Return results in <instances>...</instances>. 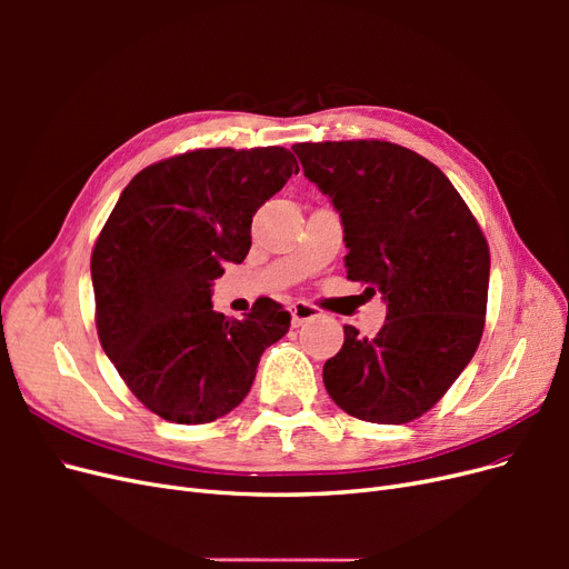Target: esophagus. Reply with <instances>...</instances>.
Masks as SVG:
<instances>
[{
    "mask_svg": "<svg viewBox=\"0 0 569 569\" xmlns=\"http://www.w3.org/2000/svg\"><path fill=\"white\" fill-rule=\"evenodd\" d=\"M316 316H318V308L313 303H308V301L291 303V325H295V327H299L308 320H313Z\"/></svg>",
    "mask_w": 569,
    "mask_h": 569,
    "instance_id": "34e87169",
    "label": "esophagus"
}]
</instances>
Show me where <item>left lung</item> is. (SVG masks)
I'll list each match as a JSON object with an SVG mask.
<instances>
[{
	"label": "left lung",
	"mask_w": 569,
	"mask_h": 569,
	"mask_svg": "<svg viewBox=\"0 0 569 569\" xmlns=\"http://www.w3.org/2000/svg\"><path fill=\"white\" fill-rule=\"evenodd\" d=\"M291 149L341 216L347 278L387 301L375 337L343 325V347L322 368L325 389L358 420H416L451 389L479 347L487 237L451 180L401 144L347 140Z\"/></svg>",
	"instance_id": "left-lung-1"
}]
</instances>
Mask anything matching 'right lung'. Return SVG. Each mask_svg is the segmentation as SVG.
Instances as JSON below:
<instances>
[{
    "mask_svg": "<svg viewBox=\"0 0 569 569\" xmlns=\"http://www.w3.org/2000/svg\"><path fill=\"white\" fill-rule=\"evenodd\" d=\"M284 147L194 149L151 163L116 201L92 249L101 349L144 408L178 425L228 416L291 316L268 297L244 320L213 311L211 282L251 249V218L278 194Z\"/></svg>",
    "mask_w": 569,
    "mask_h": 569,
    "instance_id": "add662e5",
    "label": "right lung"
}]
</instances>
